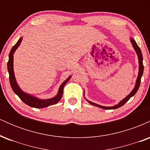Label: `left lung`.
Returning a JSON list of instances; mask_svg holds the SVG:
<instances>
[{"mask_svg": "<svg viewBox=\"0 0 150 150\" xmlns=\"http://www.w3.org/2000/svg\"><path fill=\"white\" fill-rule=\"evenodd\" d=\"M130 42H131L132 46H133L134 49L135 50L136 53H137V56H138V59H139V73H138V76H137V80H136V83H135V88L133 89V90L130 92V94H128L126 97L124 99H123L118 104L114 106H111V107H107V106H100V105H98L97 104H94V103L92 102V101H89L88 100H87L89 104H91L92 105H94V106H97V107H99L101 108H103V109H116V108H118L122 106L123 105H124L125 103L128 101L129 99H130V97H132V96H134L135 94V93L137 92V91L138 90L139 87H140V82H141V77L142 76V74H143V70H144V65H143V58H142V52H141V50L140 49L137 44H136L135 41L133 39H130Z\"/></svg>", "mask_w": 150, "mask_h": 150, "instance_id": "left-lung-1", "label": "left lung"}]
</instances>
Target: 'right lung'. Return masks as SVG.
I'll return each mask as SVG.
<instances>
[{
  "mask_svg": "<svg viewBox=\"0 0 150 150\" xmlns=\"http://www.w3.org/2000/svg\"><path fill=\"white\" fill-rule=\"evenodd\" d=\"M22 38H20L18 42H17L11 49V51H10V52L9 53V60H8V73H9L10 83L13 92L20 97V99H21L25 104L34 108H45L49 106H51V105L57 104L58 101L61 100L62 97H63V87H64L65 84L69 81L71 76H70L66 80H65L64 82L62 83V85L59 88V90H58V94L56 97L51 98V99H45V100L39 99H37V98L32 97V96L30 95V94H26V93L22 92L21 89H20V87H18V84H17L16 82V80H15L14 71H13V53H14L15 50L18 49V46H20V43L22 42Z\"/></svg>",
  "mask_w": 150,
  "mask_h": 150,
  "instance_id": "right-lung-1",
  "label": "right lung"
}]
</instances>
